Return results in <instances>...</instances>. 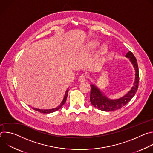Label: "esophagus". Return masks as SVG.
Here are the masks:
<instances>
[{
	"label": "esophagus",
	"mask_w": 153,
	"mask_h": 153,
	"mask_svg": "<svg viewBox=\"0 0 153 153\" xmlns=\"http://www.w3.org/2000/svg\"><path fill=\"white\" fill-rule=\"evenodd\" d=\"M86 80V76L84 75V74H81V75L79 77V82H85Z\"/></svg>",
	"instance_id": "1"
}]
</instances>
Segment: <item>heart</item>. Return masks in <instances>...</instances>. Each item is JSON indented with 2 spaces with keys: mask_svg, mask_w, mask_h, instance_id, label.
I'll list each match as a JSON object with an SVG mask.
<instances>
[{
  "mask_svg": "<svg viewBox=\"0 0 153 153\" xmlns=\"http://www.w3.org/2000/svg\"><path fill=\"white\" fill-rule=\"evenodd\" d=\"M99 45V43L96 40H92L88 44L86 47V49L88 50H93L97 48ZM107 51V48L106 47H103L99 53V56L104 55Z\"/></svg>",
  "mask_w": 153,
  "mask_h": 153,
  "instance_id": "1",
  "label": "heart"
}]
</instances>
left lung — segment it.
Returning a JSON list of instances; mask_svg holds the SVG:
<instances>
[{
	"instance_id": "obj_1",
	"label": "left lung",
	"mask_w": 153,
	"mask_h": 153,
	"mask_svg": "<svg viewBox=\"0 0 153 153\" xmlns=\"http://www.w3.org/2000/svg\"><path fill=\"white\" fill-rule=\"evenodd\" d=\"M126 57L129 58V60L133 63L135 69V81L134 86L126 95L123 97L116 100H111L108 99L96 86L91 85L90 92V102L95 108L100 110L105 111H111L119 110L127 104L135 95L137 91L139 82V73L137 60L131 51H129Z\"/></svg>"
}]
</instances>
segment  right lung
Returning a JSON list of instances; mask_svg holds the SVG:
<instances>
[{
	"label": "right lung",
	"mask_w": 153,
	"mask_h": 153,
	"mask_svg": "<svg viewBox=\"0 0 153 153\" xmlns=\"http://www.w3.org/2000/svg\"><path fill=\"white\" fill-rule=\"evenodd\" d=\"M68 90H67L66 91V93H65V96L63 97V99L62 100V102H61L60 105H59L56 108H53V109H50V110H40V109H37V108H32V109H33L34 110H36L39 113H44V114H48V113H53V112H54V111H57L58 110H59V109L65 104V102H66L67 100V96H68Z\"/></svg>",
	"instance_id": "right-lung-1"
}]
</instances>
